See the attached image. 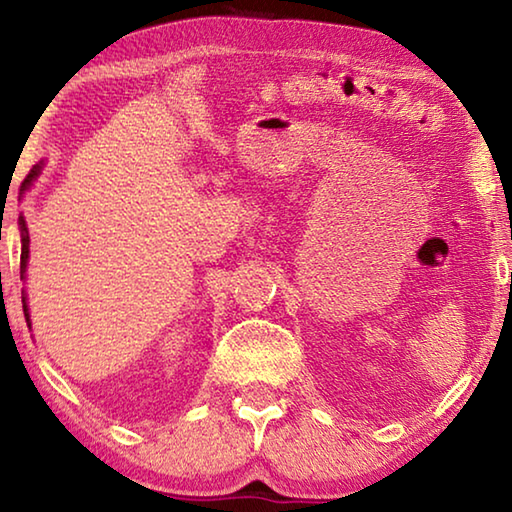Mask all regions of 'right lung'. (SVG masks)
<instances>
[{"mask_svg": "<svg viewBox=\"0 0 512 512\" xmlns=\"http://www.w3.org/2000/svg\"><path fill=\"white\" fill-rule=\"evenodd\" d=\"M40 167L31 169V173L27 176V180H24L22 187H29L31 180L38 176ZM20 230H22V255H20V277L24 280V271H27V259H29V230H27V223H24V219H20ZM22 307H24V316H27V323H29V309H27V298H24L22 293Z\"/></svg>", "mask_w": 512, "mask_h": 512, "instance_id": "right-lung-1", "label": "right lung"}]
</instances>
